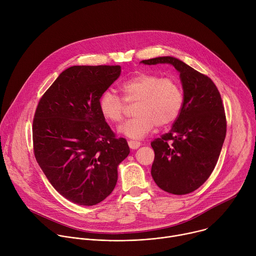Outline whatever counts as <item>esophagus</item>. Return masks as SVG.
Masks as SVG:
<instances>
[{
  "instance_id": "esophagus-1",
  "label": "esophagus",
  "mask_w": 256,
  "mask_h": 256,
  "mask_svg": "<svg viewBox=\"0 0 256 256\" xmlns=\"http://www.w3.org/2000/svg\"><path fill=\"white\" fill-rule=\"evenodd\" d=\"M128 146H130V148L132 150H136V149H138L140 147V142H138V140H128Z\"/></svg>"
}]
</instances>
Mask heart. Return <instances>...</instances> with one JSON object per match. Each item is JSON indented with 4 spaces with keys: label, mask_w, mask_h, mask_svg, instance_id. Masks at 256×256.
<instances>
[{
    "label": "heart",
    "mask_w": 256,
    "mask_h": 256,
    "mask_svg": "<svg viewBox=\"0 0 256 256\" xmlns=\"http://www.w3.org/2000/svg\"><path fill=\"white\" fill-rule=\"evenodd\" d=\"M124 100L112 91H105L99 99L103 116L112 122L122 120L126 102L136 103L134 118L124 122L118 132L126 138L140 140L150 134L155 126L163 128L178 118L184 105V92L174 78H161L155 74L142 72L122 86Z\"/></svg>",
    "instance_id": "b5f03b06"
}]
</instances>
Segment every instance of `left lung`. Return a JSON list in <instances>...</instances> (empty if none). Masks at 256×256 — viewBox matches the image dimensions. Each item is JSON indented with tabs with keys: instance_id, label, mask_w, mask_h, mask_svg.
Wrapping results in <instances>:
<instances>
[{
	"instance_id": "left-lung-1",
	"label": "left lung",
	"mask_w": 256,
	"mask_h": 256,
	"mask_svg": "<svg viewBox=\"0 0 256 256\" xmlns=\"http://www.w3.org/2000/svg\"><path fill=\"white\" fill-rule=\"evenodd\" d=\"M169 64L179 72L184 105L168 134L151 142L155 152L151 174L169 194L194 192L212 174L226 136V116L220 92L214 82L173 56L140 62Z\"/></svg>"
}]
</instances>
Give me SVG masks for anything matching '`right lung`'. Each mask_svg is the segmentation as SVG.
I'll list each match as a JSON object with an SVG mask.
<instances>
[{"label":"right lung","mask_w":256,"mask_h":256,"mask_svg":"<svg viewBox=\"0 0 256 256\" xmlns=\"http://www.w3.org/2000/svg\"><path fill=\"white\" fill-rule=\"evenodd\" d=\"M120 66H72L44 94L33 120L34 155L54 190L79 206L105 200L128 156L100 112L99 99L120 76Z\"/></svg>","instance_id":"1"}]
</instances>
